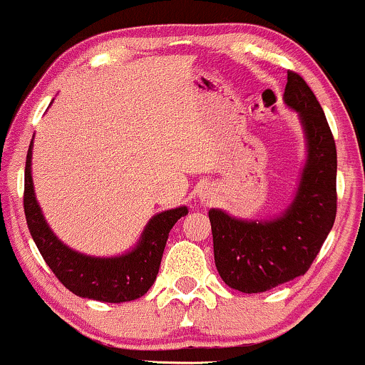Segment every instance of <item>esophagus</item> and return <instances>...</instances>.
I'll use <instances>...</instances> for the list:
<instances>
[{"label": "esophagus", "mask_w": 365, "mask_h": 365, "mask_svg": "<svg viewBox=\"0 0 365 365\" xmlns=\"http://www.w3.org/2000/svg\"><path fill=\"white\" fill-rule=\"evenodd\" d=\"M200 199H207V197H206V194H204V195H200Z\"/></svg>", "instance_id": "1"}]
</instances>
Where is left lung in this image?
<instances>
[{"label": "left lung", "mask_w": 365, "mask_h": 365, "mask_svg": "<svg viewBox=\"0 0 365 365\" xmlns=\"http://www.w3.org/2000/svg\"><path fill=\"white\" fill-rule=\"evenodd\" d=\"M283 98L300 113L309 153L290 207L273 221H242L220 209L209 211L217 273L244 293L267 292L307 273L336 217V145L324 111L292 70Z\"/></svg>", "instance_id": "obj_1"}]
</instances>
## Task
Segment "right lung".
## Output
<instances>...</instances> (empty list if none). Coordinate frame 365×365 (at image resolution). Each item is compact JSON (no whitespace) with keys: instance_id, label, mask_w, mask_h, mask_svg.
I'll list each match as a JSON object with an SVG mask.
<instances>
[{"instance_id":"add662e5","label":"right lung","mask_w":365,"mask_h":365,"mask_svg":"<svg viewBox=\"0 0 365 365\" xmlns=\"http://www.w3.org/2000/svg\"><path fill=\"white\" fill-rule=\"evenodd\" d=\"M31 158L32 142L25 161V220L37 249L54 276L75 295L99 302H130L148 293L158 276L170 230L187 215L188 209L183 206L159 212L145 226L139 245L120 257L101 259L78 254L63 245L44 221L34 197Z\"/></svg>"}]
</instances>
